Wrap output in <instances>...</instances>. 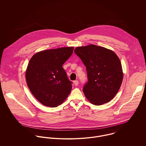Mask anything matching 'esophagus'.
Wrapping results in <instances>:
<instances>
[{
	"mask_svg": "<svg viewBox=\"0 0 146 146\" xmlns=\"http://www.w3.org/2000/svg\"><path fill=\"white\" fill-rule=\"evenodd\" d=\"M74 83L75 86H78V84H79V81L78 80H75V81L74 82Z\"/></svg>",
	"mask_w": 146,
	"mask_h": 146,
	"instance_id": "34e87169",
	"label": "esophagus"
}]
</instances>
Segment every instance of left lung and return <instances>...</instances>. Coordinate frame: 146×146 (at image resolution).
<instances>
[{"mask_svg":"<svg viewBox=\"0 0 146 146\" xmlns=\"http://www.w3.org/2000/svg\"><path fill=\"white\" fill-rule=\"evenodd\" d=\"M74 52L86 67L88 81L83 91L88 100L96 106L110 102L117 93L123 79L117 56L111 50L93 44L76 47Z\"/></svg>","mask_w":146,"mask_h":146,"instance_id":"8db88e82","label":"left lung"}]
</instances>
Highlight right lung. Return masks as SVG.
Wrapping results in <instances>:
<instances>
[{
    "label": "right lung",
    "instance_id": "right-lung-1",
    "mask_svg": "<svg viewBox=\"0 0 146 146\" xmlns=\"http://www.w3.org/2000/svg\"><path fill=\"white\" fill-rule=\"evenodd\" d=\"M74 47L42 50L30 59L26 79L34 96L42 104L56 107L62 104L72 89L63 63L72 55Z\"/></svg>",
    "mask_w": 146,
    "mask_h": 146
}]
</instances>
